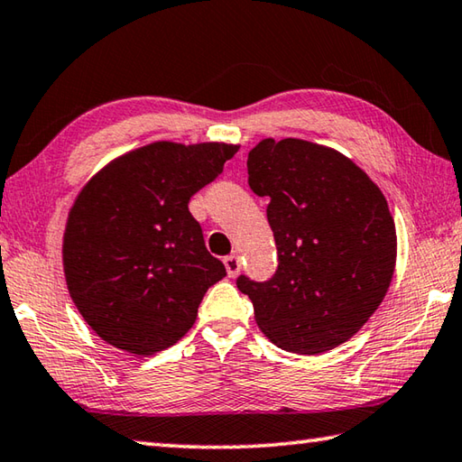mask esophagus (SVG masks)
I'll return each instance as SVG.
<instances>
[{"instance_id":"esophagus-1","label":"esophagus","mask_w":462,"mask_h":462,"mask_svg":"<svg viewBox=\"0 0 462 462\" xmlns=\"http://www.w3.org/2000/svg\"><path fill=\"white\" fill-rule=\"evenodd\" d=\"M225 263V269H227V275L229 277H237L239 271H241V259L239 255H227L223 259Z\"/></svg>"}]
</instances>
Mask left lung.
<instances>
[{
	"label": "left lung",
	"mask_w": 462,
	"mask_h": 462,
	"mask_svg": "<svg viewBox=\"0 0 462 462\" xmlns=\"http://www.w3.org/2000/svg\"><path fill=\"white\" fill-rule=\"evenodd\" d=\"M249 187L267 197L277 271L237 277L255 321L281 349L331 351L383 303L397 261L387 199L335 149L303 139H263L247 157Z\"/></svg>",
	"instance_id": "1"
}]
</instances>
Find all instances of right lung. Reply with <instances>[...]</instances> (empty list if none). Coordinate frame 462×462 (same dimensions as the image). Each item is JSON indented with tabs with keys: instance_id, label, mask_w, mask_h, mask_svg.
<instances>
[{
	"instance_id": "add662e5",
	"label": "right lung",
	"mask_w": 462,
	"mask_h": 462,
	"mask_svg": "<svg viewBox=\"0 0 462 462\" xmlns=\"http://www.w3.org/2000/svg\"><path fill=\"white\" fill-rule=\"evenodd\" d=\"M237 145L171 141L111 162L83 187L63 235L69 295L103 341L135 355L177 343L227 271L205 247L191 197Z\"/></svg>"
}]
</instances>
